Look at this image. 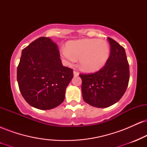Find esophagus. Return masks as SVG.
<instances>
[{"mask_svg":"<svg viewBox=\"0 0 147 147\" xmlns=\"http://www.w3.org/2000/svg\"><path fill=\"white\" fill-rule=\"evenodd\" d=\"M73 75H74V77H77V76L79 75V72L75 71V70H74L73 71Z\"/></svg>","mask_w":147,"mask_h":147,"instance_id":"obj_1","label":"esophagus"}]
</instances>
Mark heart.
<instances>
[{"instance_id":"1","label":"heart","mask_w":147,"mask_h":147,"mask_svg":"<svg viewBox=\"0 0 147 147\" xmlns=\"http://www.w3.org/2000/svg\"><path fill=\"white\" fill-rule=\"evenodd\" d=\"M61 56L68 63L79 59L82 70L95 72L100 70L107 63L111 54L110 45L104 40L86 38L69 41L66 49L61 50Z\"/></svg>"}]
</instances>
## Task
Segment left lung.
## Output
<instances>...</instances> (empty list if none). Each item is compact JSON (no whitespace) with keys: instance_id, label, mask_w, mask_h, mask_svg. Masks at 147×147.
I'll use <instances>...</instances> for the list:
<instances>
[{"instance_id":"obj_1","label":"left lung","mask_w":147,"mask_h":147,"mask_svg":"<svg viewBox=\"0 0 147 147\" xmlns=\"http://www.w3.org/2000/svg\"><path fill=\"white\" fill-rule=\"evenodd\" d=\"M110 57L104 67L92 74L79 75L84 102L97 108H106L119 100L127 88L129 65L124 48L111 38Z\"/></svg>"}]
</instances>
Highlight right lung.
<instances>
[{"label": "right lung", "instance_id": "obj_1", "mask_svg": "<svg viewBox=\"0 0 147 147\" xmlns=\"http://www.w3.org/2000/svg\"><path fill=\"white\" fill-rule=\"evenodd\" d=\"M57 44L40 37L22 50L17 82L25 100L40 110L59 106L73 77L71 68L62 65Z\"/></svg>", "mask_w": 147, "mask_h": 147}]
</instances>
